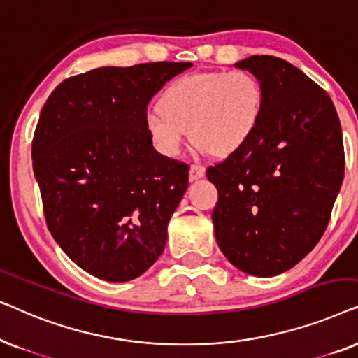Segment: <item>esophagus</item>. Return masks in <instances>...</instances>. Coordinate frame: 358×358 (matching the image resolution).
Masks as SVG:
<instances>
[{
  "label": "esophagus",
  "mask_w": 358,
  "mask_h": 358,
  "mask_svg": "<svg viewBox=\"0 0 358 358\" xmlns=\"http://www.w3.org/2000/svg\"><path fill=\"white\" fill-rule=\"evenodd\" d=\"M205 176V168L200 164H192L189 169V179L190 180H199Z\"/></svg>",
  "instance_id": "obj_1"
}]
</instances>
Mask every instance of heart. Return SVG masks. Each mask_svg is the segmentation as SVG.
I'll list each match as a JSON object with an SVG mask.
<instances>
[{
    "mask_svg": "<svg viewBox=\"0 0 358 358\" xmlns=\"http://www.w3.org/2000/svg\"><path fill=\"white\" fill-rule=\"evenodd\" d=\"M262 112V85L249 71L192 73L166 87L159 107L146 112L145 127L166 156L179 153L187 130L205 153L228 156L252 138Z\"/></svg>",
    "mask_w": 358,
    "mask_h": 358,
    "instance_id": "b5f03b06",
    "label": "heart"
}]
</instances>
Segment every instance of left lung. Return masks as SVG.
Instances as JSON below:
<instances>
[{"label":"left lung","instance_id":"8db88e82","mask_svg":"<svg viewBox=\"0 0 358 358\" xmlns=\"http://www.w3.org/2000/svg\"><path fill=\"white\" fill-rule=\"evenodd\" d=\"M264 90L252 138L207 178L218 190L212 220L224 257L239 271L273 277L313 251L344 180L341 122L327 92L282 58L234 63Z\"/></svg>","mask_w":358,"mask_h":358}]
</instances>
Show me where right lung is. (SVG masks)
<instances>
[{
	"mask_svg": "<svg viewBox=\"0 0 358 358\" xmlns=\"http://www.w3.org/2000/svg\"><path fill=\"white\" fill-rule=\"evenodd\" d=\"M192 63L102 66L60 83L42 107L32 166L52 236L76 266L129 282L164 251L189 166L159 155L151 97Z\"/></svg>",
	"mask_w": 358,
	"mask_h": 358,
	"instance_id": "obj_1",
	"label": "right lung"
}]
</instances>
